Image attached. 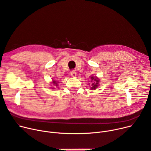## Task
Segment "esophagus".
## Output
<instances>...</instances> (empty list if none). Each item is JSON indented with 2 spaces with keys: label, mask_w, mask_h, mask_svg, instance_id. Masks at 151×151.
<instances>
[{
  "label": "esophagus",
  "mask_w": 151,
  "mask_h": 151,
  "mask_svg": "<svg viewBox=\"0 0 151 151\" xmlns=\"http://www.w3.org/2000/svg\"><path fill=\"white\" fill-rule=\"evenodd\" d=\"M71 75L72 77H75V76H76V72L75 71H74V70L71 71Z\"/></svg>",
  "instance_id": "obj_1"
}]
</instances>
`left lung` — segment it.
<instances>
[{"instance_id": "1", "label": "left lung", "mask_w": 151, "mask_h": 151, "mask_svg": "<svg viewBox=\"0 0 151 151\" xmlns=\"http://www.w3.org/2000/svg\"><path fill=\"white\" fill-rule=\"evenodd\" d=\"M90 79L91 80V83L89 84L91 85V89H96L99 85V79L96 76H91Z\"/></svg>"}]
</instances>
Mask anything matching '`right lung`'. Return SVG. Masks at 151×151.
I'll list each match as a JSON object with an SVG mask.
<instances>
[{
	"label": "right lung",
	"mask_w": 151,
	"mask_h": 151,
	"mask_svg": "<svg viewBox=\"0 0 151 151\" xmlns=\"http://www.w3.org/2000/svg\"><path fill=\"white\" fill-rule=\"evenodd\" d=\"M53 81H52V84H53V85H54V88H52V89H54L55 88H56V87H57L58 85V83L55 81V80H52Z\"/></svg>",
	"instance_id": "obj_1"
}]
</instances>
